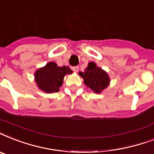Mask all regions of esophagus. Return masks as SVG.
Listing matches in <instances>:
<instances>
[{
    "instance_id": "esophagus-1",
    "label": "esophagus",
    "mask_w": 154,
    "mask_h": 154,
    "mask_svg": "<svg viewBox=\"0 0 154 154\" xmlns=\"http://www.w3.org/2000/svg\"><path fill=\"white\" fill-rule=\"evenodd\" d=\"M72 69L74 71V72H78V70H79V67L78 66H73L72 68Z\"/></svg>"
}]
</instances>
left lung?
Masks as SVG:
<instances>
[{
	"label": "left lung",
	"mask_w": 154,
	"mask_h": 154,
	"mask_svg": "<svg viewBox=\"0 0 154 154\" xmlns=\"http://www.w3.org/2000/svg\"><path fill=\"white\" fill-rule=\"evenodd\" d=\"M83 77L84 83L95 94H100L109 85V76L101 68L97 67L95 63L90 62L84 72H79Z\"/></svg>",
	"instance_id": "obj_1"
}]
</instances>
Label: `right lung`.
<instances>
[{
	"mask_svg": "<svg viewBox=\"0 0 154 154\" xmlns=\"http://www.w3.org/2000/svg\"><path fill=\"white\" fill-rule=\"evenodd\" d=\"M72 72L69 67H59L55 62H49L45 67L36 71L35 81L37 86L43 91L46 93L58 92L62 85L64 77Z\"/></svg>",
	"mask_w": 154,
	"mask_h": 154,
	"instance_id": "1",
	"label": "right lung"
}]
</instances>
